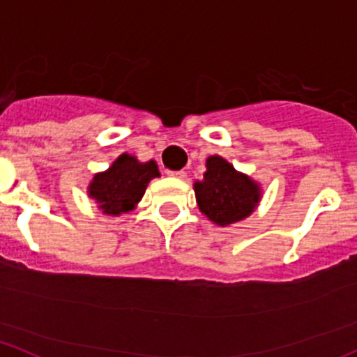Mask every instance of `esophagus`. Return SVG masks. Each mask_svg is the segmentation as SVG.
Segmentation results:
<instances>
[{"label":"esophagus","mask_w":357,"mask_h":357,"mask_svg":"<svg viewBox=\"0 0 357 357\" xmlns=\"http://www.w3.org/2000/svg\"><path fill=\"white\" fill-rule=\"evenodd\" d=\"M169 176H172V178H178V179H185L186 178V171H167Z\"/></svg>","instance_id":"obj_1"}]
</instances>
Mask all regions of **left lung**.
I'll use <instances>...</instances> for the list:
<instances>
[{
    "mask_svg": "<svg viewBox=\"0 0 357 357\" xmlns=\"http://www.w3.org/2000/svg\"><path fill=\"white\" fill-rule=\"evenodd\" d=\"M195 195L202 213L219 226L246 219L260 202V186L236 171L226 159L212 155L207 172L195 183Z\"/></svg>",
    "mask_w": 357,
    "mask_h": 357,
    "instance_id": "8db88e82",
    "label": "left lung"
}]
</instances>
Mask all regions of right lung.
Masks as SVG:
<instances>
[{"label":"right lung","instance_id":"right-lung-1","mask_svg":"<svg viewBox=\"0 0 357 357\" xmlns=\"http://www.w3.org/2000/svg\"><path fill=\"white\" fill-rule=\"evenodd\" d=\"M159 176L153 160L142 164L133 155L123 153L107 171L93 176L89 185L90 198L107 215L130 212L142 200L150 179Z\"/></svg>","mask_w":357,"mask_h":357}]
</instances>
